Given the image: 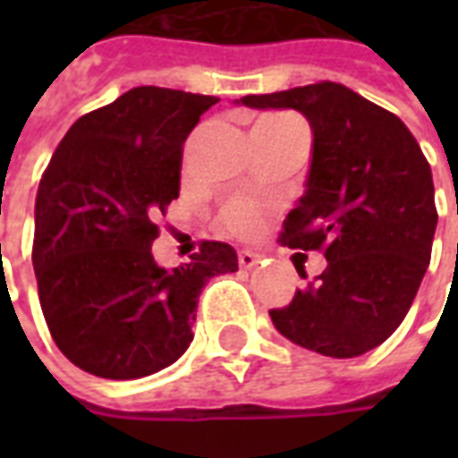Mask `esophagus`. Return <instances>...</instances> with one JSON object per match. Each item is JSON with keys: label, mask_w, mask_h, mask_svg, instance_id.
<instances>
[{"label": "esophagus", "mask_w": 458, "mask_h": 458, "mask_svg": "<svg viewBox=\"0 0 458 458\" xmlns=\"http://www.w3.org/2000/svg\"><path fill=\"white\" fill-rule=\"evenodd\" d=\"M238 262H240V267H242V269H252V267H258L259 255H255L252 250H240Z\"/></svg>", "instance_id": "esophagus-1"}]
</instances>
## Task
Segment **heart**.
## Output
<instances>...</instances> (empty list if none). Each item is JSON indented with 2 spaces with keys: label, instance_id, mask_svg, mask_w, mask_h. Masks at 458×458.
<instances>
[{
  "label": "heart",
  "instance_id": "obj_1",
  "mask_svg": "<svg viewBox=\"0 0 458 458\" xmlns=\"http://www.w3.org/2000/svg\"><path fill=\"white\" fill-rule=\"evenodd\" d=\"M259 213L258 208L248 203V200H235L230 203L225 213H223V223L225 228L233 230V233H250V230L258 225Z\"/></svg>",
  "mask_w": 458,
  "mask_h": 458
}]
</instances>
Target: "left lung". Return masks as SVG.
Returning a JSON list of instances; mask_svg holds the SVG:
<instances>
[{"instance_id": "left-lung-1", "label": "left lung", "mask_w": 458, "mask_h": 458, "mask_svg": "<svg viewBox=\"0 0 458 458\" xmlns=\"http://www.w3.org/2000/svg\"><path fill=\"white\" fill-rule=\"evenodd\" d=\"M235 105L297 110L311 127L304 196L282 240L321 250L327 269L289 307L272 309V324L314 353L373 351L403 324L432 255L434 181L420 144L400 117L328 81L245 95Z\"/></svg>"}]
</instances>
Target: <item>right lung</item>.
Masks as SVG:
<instances>
[{"instance_id": "add662e5", "label": "right lung", "mask_w": 458, "mask_h": 458, "mask_svg": "<svg viewBox=\"0 0 458 458\" xmlns=\"http://www.w3.org/2000/svg\"><path fill=\"white\" fill-rule=\"evenodd\" d=\"M218 103L141 85L83 114L51 157L34 210V272L61 353L107 380L176 363L193 341L200 289L238 269L225 242H203L174 269L154 262L157 218L179 199L181 151Z\"/></svg>"}]
</instances>
